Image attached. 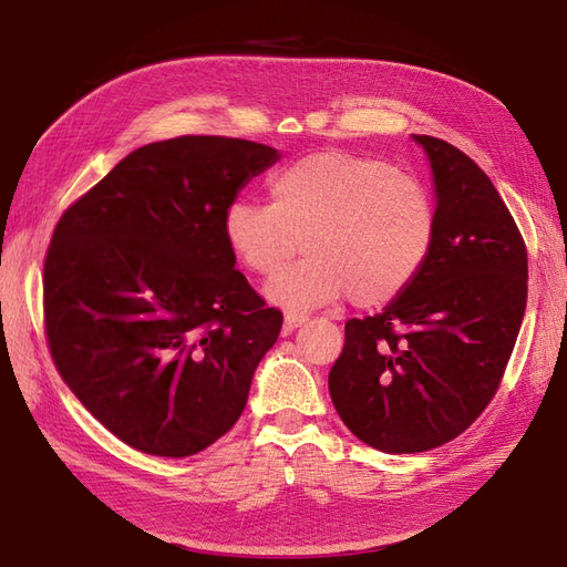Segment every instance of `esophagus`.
Segmentation results:
<instances>
[{"instance_id":"1","label":"esophagus","mask_w":567,"mask_h":567,"mask_svg":"<svg viewBox=\"0 0 567 567\" xmlns=\"http://www.w3.org/2000/svg\"><path fill=\"white\" fill-rule=\"evenodd\" d=\"M307 321V317L305 315H298V312H288L286 317H284V329H281V333L284 336H290L293 333L296 329H300V326Z\"/></svg>"}]
</instances>
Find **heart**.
<instances>
[{
    "mask_svg": "<svg viewBox=\"0 0 567 567\" xmlns=\"http://www.w3.org/2000/svg\"><path fill=\"white\" fill-rule=\"evenodd\" d=\"M271 205L238 198L221 217L231 252L271 274L303 238L308 257L274 277L265 298L290 312L342 296L362 307L398 298L416 279L435 236V203L411 175L352 153H312L269 182Z\"/></svg>",
    "mask_w": 567,
    "mask_h": 567,
    "instance_id": "obj_1",
    "label": "heart"
}]
</instances>
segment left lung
I'll list each match as a JSON object with an SVG mask.
<instances>
[{
    "label": "left lung",
    "mask_w": 567,
    "mask_h": 567,
    "mask_svg": "<svg viewBox=\"0 0 567 567\" xmlns=\"http://www.w3.org/2000/svg\"><path fill=\"white\" fill-rule=\"evenodd\" d=\"M411 140L433 173L431 252L381 315L346 323L329 373L342 423L385 454L435 450L483 414L527 302L523 236L489 177L447 142Z\"/></svg>",
    "instance_id": "1"
}]
</instances>
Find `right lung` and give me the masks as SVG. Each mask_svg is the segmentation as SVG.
<instances>
[{"label":"right lung","mask_w":567,"mask_h":567,"mask_svg":"<svg viewBox=\"0 0 567 567\" xmlns=\"http://www.w3.org/2000/svg\"><path fill=\"white\" fill-rule=\"evenodd\" d=\"M279 158L227 136L153 142L59 219L44 262L49 350L130 447L192 456L244 414L284 315L236 269L221 217Z\"/></svg>","instance_id":"obj_1"}]
</instances>
